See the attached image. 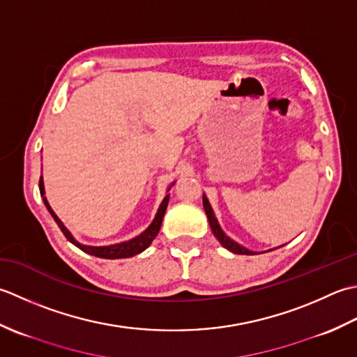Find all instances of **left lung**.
<instances>
[{
	"instance_id": "left-lung-1",
	"label": "left lung",
	"mask_w": 357,
	"mask_h": 357,
	"mask_svg": "<svg viewBox=\"0 0 357 357\" xmlns=\"http://www.w3.org/2000/svg\"><path fill=\"white\" fill-rule=\"evenodd\" d=\"M203 208H205V213H206V215H208L211 229H213L214 236H215L217 240H219V242L225 246V248L229 250L231 252H234V254H245V256H252V254H256L254 251H250V250L243 248L242 245L236 243L234 240H231L227 234H225V232H223L222 228H220L219 222H217V219H215L214 211H213V208H211V205H209V202H208L205 194H203Z\"/></svg>"
}]
</instances>
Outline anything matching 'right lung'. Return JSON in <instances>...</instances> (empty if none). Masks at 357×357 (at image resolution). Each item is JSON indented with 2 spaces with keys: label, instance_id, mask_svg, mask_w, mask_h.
<instances>
[{
  "label": "right lung",
  "instance_id": "add662e5",
  "mask_svg": "<svg viewBox=\"0 0 357 357\" xmlns=\"http://www.w3.org/2000/svg\"><path fill=\"white\" fill-rule=\"evenodd\" d=\"M169 189L171 188H168V191ZM40 192H41L43 202H45L47 211L50 213V215L54 217V220L56 222L58 228L61 229L64 237H66L70 243H74L77 248H79L87 254H91V256L101 257V259H126V257H132V256H135V254H140L142 251L146 250L148 246L152 243V240H154L158 234L160 227H162V222H163V215L166 213V208H168V202H169V194H166L163 202H162V205H160V208L157 211L154 222H152L140 236L130 238V240H128V242H121V243H115V245H109V246H89V245L78 243L74 238V236L69 232V229L64 227L63 222L58 219L56 214L52 211V208H50L47 199L45 197V183H43V177H40Z\"/></svg>",
  "mask_w": 357,
  "mask_h": 357
}]
</instances>
